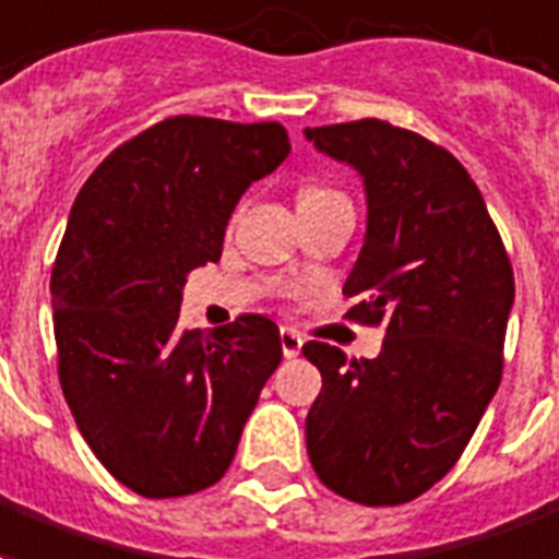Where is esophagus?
I'll return each instance as SVG.
<instances>
[{"mask_svg":"<svg viewBox=\"0 0 559 559\" xmlns=\"http://www.w3.org/2000/svg\"><path fill=\"white\" fill-rule=\"evenodd\" d=\"M301 334L296 329H281V349L287 358H296L301 353Z\"/></svg>","mask_w":559,"mask_h":559,"instance_id":"esophagus-1","label":"esophagus"}]
</instances>
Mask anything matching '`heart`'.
Returning <instances> with one entry per match:
<instances>
[{
  "label": "heart",
  "instance_id": "obj_1",
  "mask_svg": "<svg viewBox=\"0 0 559 559\" xmlns=\"http://www.w3.org/2000/svg\"><path fill=\"white\" fill-rule=\"evenodd\" d=\"M322 195H334V189H322V186H305L299 192V201H311V198H322Z\"/></svg>",
  "mask_w": 559,
  "mask_h": 559
}]
</instances>
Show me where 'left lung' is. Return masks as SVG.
<instances>
[{
  "mask_svg": "<svg viewBox=\"0 0 559 559\" xmlns=\"http://www.w3.org/2000/svg\"><path fill=\"white\" fill-rule=\"evenodd\" d=\"M358 168L367 237L343 296L349 320L382 325L376 358L311 341L322 373L305 436L317 477L364 507L420 498L468 448L503 373L515 281L477 183L412 130L361 118L305 130Z\"/></svg>",
  "mask_w": 559,
  "mask_h": 559,
  "instance_id": "8db88e82",
  "label": "left lung"
}]
</instances>
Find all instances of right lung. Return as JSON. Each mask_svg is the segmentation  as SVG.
<instances>
[{
	"mask_svg": "<svg viewBox=\"0 0 559 559\" xmlns=\"http://www.w3.org/2000/svg\"><path fill=\"white\" fill-rule=\"evenodd\" d=\"M287 153L275 121L177 115L115 147L73 201L49 278L59 382L94 456L142 498L225 477L281 364L269 317L213 334L177 320L186 275L222 258L237 201Z\"/></svg>",
	"mask_w": 559,
	"mask_h": 559,
	"instance_id": "add662e5",
	"label": "right lung"
}]
</instances>
